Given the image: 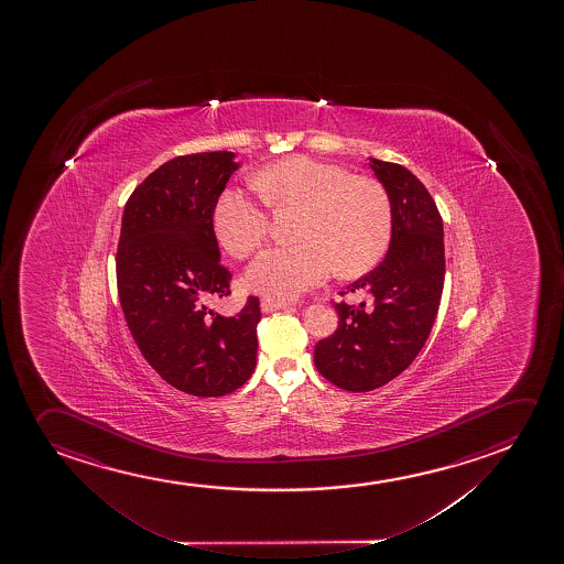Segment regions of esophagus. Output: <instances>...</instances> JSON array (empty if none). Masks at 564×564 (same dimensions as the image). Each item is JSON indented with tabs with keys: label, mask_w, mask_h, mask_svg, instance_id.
Returning <instances> with one entry per match:
<instances>
[{
	"label": "esophagus",
	"mask_w": 564,
	"mask_h": 564,
	"mask_svg": "<svg viewBox=\"0 0 564 564\" xmlns=\"http://www.w3.org/2000/svg\"><path fill=\"white\" fill-rule=\"evenodd\" d=\"M292 305L290 301L284 300H267L261 301V308H263V313H272V311H280V308H288Z\"/></svg>",
	"instance_id": "34e87169"
}]
</instances>
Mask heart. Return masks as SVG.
<instances>
[{
  "instance_id": "b5f03b06",
  "label": "heart",
  "mask_w": 564,
  "mask_h": 564,
  "mask_svg": "<svg viewBox=\"0 0 564 564\" xmlns=\"http://www.w3.org/2000/svg\"><path fill=\"white\" fill-rule=\"evenodd\" d=\"M251 186L269 209L295 210L297 243L257 257L243 276L249 292L293 297L323 284L334 269L344 276L365 274L390 248L393 205L372 176L293 155L259 171ZM213 230L228 256L246 259L267 238L269 215L238 189H226L213 209Z\"/></svg>"
}]
</instances>
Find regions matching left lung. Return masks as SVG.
<instances>
[{"label": "left lung", "mask_w": 564, "mask_h": 564, "mask_svg": "<svg viewBox=\"0 0 564 564\" xmlns=\"http://www.w3.org/2000/svg\"><path fill=\"white\" fill-rule=\"evenodd\" d=\"M370 169L393 205L390 249L349 285L367 293L368 305L334 303L338 330L315 346L316 370L354 393L382 388L414 361L436 321L445 279L442 215L426 186L398 163L370 158Z\"/></svg>", "instance_id": "8db88e82"}]
</instances>
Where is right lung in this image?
Returning <instances> with one entry per match:
<instances>
[{"label":"right lung","instance_id":"1","mask_svg":"<svg viewBox=\"0 0 564 564\" xmlns=\"http://www.w3.org/2000/svg\"><path fill=\"white\" fill-rule=\"evenodd\" d=\"M232 151L166 161L128 197L117 249V288L143 359L176 390L220 398L248 382L257 361L259 297L238 315L207 303L230 295L213 209L238 169Z\"/></svg>","mask_w":564,"mask_h":564}]
</instances>
